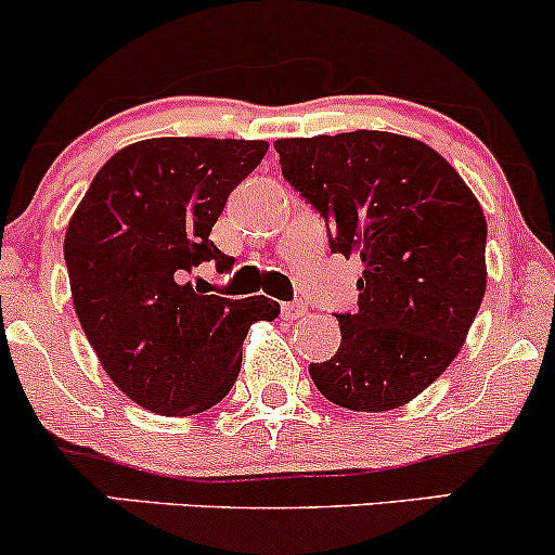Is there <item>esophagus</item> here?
I'll return each instance as SVG.
<instances>
[{
	"instance_id": "obj_1",
	"label": "esophagus",
	"mask_w": 555,
	"mask_h": 555,
	"mask_svg": "<svg viewBox=\"0 0 555 555\" xmlns=\"http://www.w3.org/2000/svg\"><path fill=\"white\" fill-rule=\"evenodd\" d=\"M308 313V308H305L302 302H284L282 305V318L284 321H297V318H302Z\"/></svg>"
}]
</instances>
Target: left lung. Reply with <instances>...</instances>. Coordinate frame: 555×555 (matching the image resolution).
Instances as JSON below:
<instances>
[{
	"label": "left lung",
	"instance_id": "left-lung-1",
	"mask_svg": "<svg viewBox=\"0 0 555 555\" xmlns=\"http://www.w3.org/2000/svg\"><path fill=\"white\" fill-rule=\"evenodd\" d=\"M282 175L326 219L331 253L360 258L358 313L310 378L334 404L386 412L460 354L486 295L488 224L460 171L423 140L380 130L282 138Z\"/></svg>",
	"mask_w": 555,
	"mask_h": 555
}]
</instances>
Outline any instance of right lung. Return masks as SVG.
<instances>
[{"label": "right lung", "instance_id": "obj_1", "mask_svg": "<svg viewBox=\"0 0 555 555\" xmlns=\"http://www.w3.org/2000/svg\"><path fill=\"white\" fill-rule=\"evenodd\" d=\"M266 151V140H138L99 169L69 219L75 313L114 386L145 410H211L237 380L247 328L279 315L269 297L227 299L188 282L206 260L232 269L208 237Z\"/></svg>", "mask_w": 555, "mask_h": 555}]
</instances>
